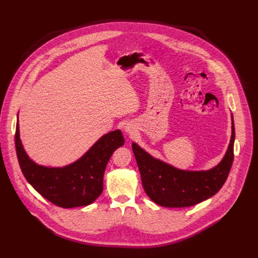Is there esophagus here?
Segmentation results:
<instances>
[{"label":"esophagus","instance_id":"1","mask_svg":"<svg viewBox=\"0 0 258 258\" xmlns=\"http://www.w3.org/2000/svg\"><path fill=\"white\" fill-rule=\"evenodd\" d=\"M125 131L127 132V133H129V134H132L133 133V128L130 126V125H127V126H125Z\"/></svg>","mask_w":258,"mask_h":258}]
</instances>
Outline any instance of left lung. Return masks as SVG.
Wrapping results in <instances>:
<instances>
[{
	"instance_id": "8db88e82",
	"label": "left lung",
	"mask_w": 258,
	"mask_h": 258,
	"mask_svg": "<svg viewBox=\"0 0 258 258\" xmlns=\"http://www.w3.org/2000/svg\"><path fill=\"white\" fill-rule=\"evenodd\" d=\"M235 130L232 116V136L228 150L217 166L207 171H185L152 157L136 143V156L147 195L157 205L168 208L191 207L216 194L223 187L232 167Z\"/></svg>"
}]
</instances>
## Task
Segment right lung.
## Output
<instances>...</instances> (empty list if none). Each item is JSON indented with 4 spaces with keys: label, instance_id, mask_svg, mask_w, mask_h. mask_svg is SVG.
<instances>
[{
    "label": "right lung",
    "instance_id": "add662e5",
    "mask_svg": "<svg viewBox=\"0 0 258 258\" xmlns=\"http://www.w3.org/2000/svg\"><path fill=\"white\" fill-rule=\"evenodd\" d=\"M119 130L109 132L73 164L62 168L36 165L28 157L16 129V150L22 172L43 198L62 208L88 206L103 192L106 166L113 152L124 145Z\"/></svg>",
    "mask_w": 258,
    "mask_h": 258
}]
</instances>
